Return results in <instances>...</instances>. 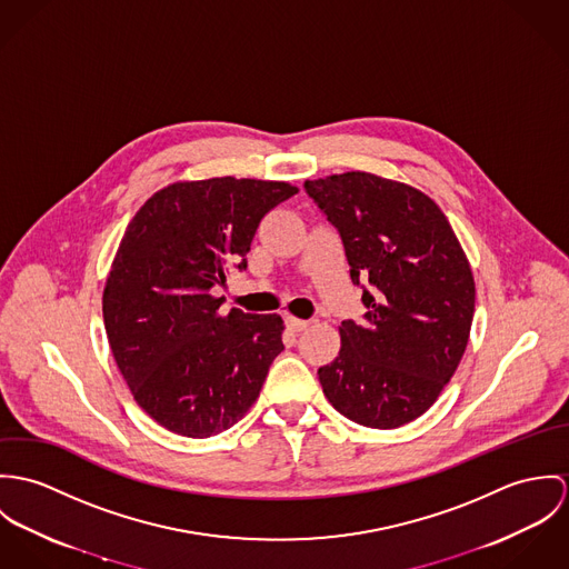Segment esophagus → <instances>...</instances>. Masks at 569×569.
I'll return each mask as SVG.
<instances>
[{
    "instance_id": "esophagus-1",
    "label": "esophagus",
    "mask_w": 569,
    "mask_h": 569,
    "mask_svg": "<svg viewBox=\"0 0 569 569\" xmlns=\"http://www.w3.org/2000/svg\"><path fill=\"white\" fill-rule=\"evenodd\" d=\"M286 325H288V329H292V331H303V329H308V320H301V318H295V316H286Z\"/></svg>"
}]
</instances>
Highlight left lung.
<instances>
[{"instance_id":"8db88e82","label":"left lung","mask_w":569,"mask_h":569,"mask_svg":"<svg viewBox=\"0 0 569 569\" xmlns=\"http://www.w3.org/2000/svg\"><path fill=\"white\" fill-rule=\"evenodd\" d=\"M338 229L367 315L342 320L340 351L318 369L347 419L392 430L439 399L469 342L476 283L441 207L423 191L369 172L306 181Z\"/></svg>"}]
</instances>
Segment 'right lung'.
I'll list each match as a JSON object with an SVG mask.
<instances>
[{"label": "right lung", "mask_w": 569, "mask_h": 569, "mask_svg": "<svg viewBox=\"0 0 569 569\" xmlns=\"http://www.w3.org/2000/svg\"><path fill=\"white\" fill-rule=\"evenodd\" d=\"M299 188L204 179L154 191L128 222L102 315L139 408L166 430L207 439L238 423L283 351L277 315L220 312L231 266L244 270L261 218Z\"/></svg>", "instance_id": "obj_1"}]
</instances>
